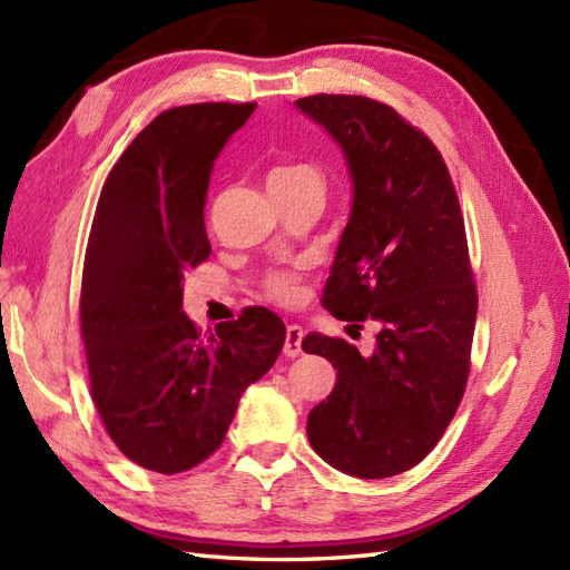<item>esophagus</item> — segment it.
<instances>
[{"label":"esophagus","instance_id":"obj_1","mask_svg":"<svg viewBox=\"0 0 570 570\" xmlns=\"http://www.w3.org/2000/svg\"><path fill=\"white\" fill-rule=\"evenodd\" d=\"M301 342H303V327L301 325H288L286 327V342H284V354L288 358L301 356Z\"/></svg>","mask_w":570,"mask_h":570}]
</instances>
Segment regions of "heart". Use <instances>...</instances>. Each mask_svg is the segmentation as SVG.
<instances>
[{"instance_id": "heart-1", "label": "heart", "mask_w": 570, "mask_h": 570, "mask_svg": "<svg viewBox=\"0 0 570 570\" xmlns=\"http://www.w3.org/2000/svg\"><path fill=\"white\" fill-rule=\"evenodd\" d=\"M298 175H317L311 166H284L272 170L269 180H284V178H298ZM267 296L276 303H291L298 296V276L294 272H274L267 279Z\"/></svg>"}]
</instances>
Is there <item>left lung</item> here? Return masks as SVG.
I'll use <instances>...</instances> for the list:
<instances>
[{
    "label": "left lung",
    "mask_w": 570,
    "mask_h": 570,
    "mask_svg": "<svg viewBox=\"0 0 570 570\" xmlns=\"http://www.w3.org/2000/svg\"><path fill=\"white\" fill-rule=\"evenodd\" d=\"M296 108L337 141L352 180L323 305L377 325L371 354L305 334L303 352L337 371L308 414V441L344 474L395 476L441 441L470 373L476 291L460 202L443 156L390 106L317 94Z\"/></svg>",
    "instance_id": "obj_1"
}]
</instances>
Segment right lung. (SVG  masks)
Returning a JSON list of instances; mask_svg holds the SVG:
<instances>
[{
  "mask_svg": "<svg viewBox=\"0 0 570 570\" xmlns=\"http://www.w3.org/2000/svg\"><path fill=\"white\" fill-rule=\"evenodd\" d=\"M255 108L160 112L122 151L98 199L81 337L106 431L144 470L175 474L207 460L286 340L267 308H247L209 337L183 313L185 272L212 253L204 204L214 160Z\"/></svg>",
  "mask_w": 570,
  "mask_h": 570,
  "instance_id": "right-lung-1",
  "label": "right lung"
}]
</instances>
